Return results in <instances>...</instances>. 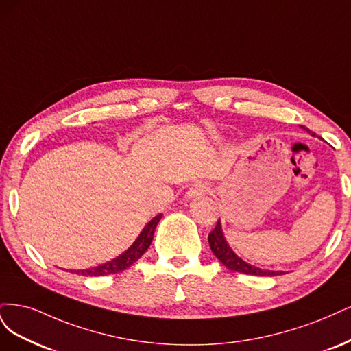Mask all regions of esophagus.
I'll list each match as a JSON object with an SVG mask.
<instances>
[{
	"instance_id": "1",
	"label": "esophagus",
	"mask_w": 351,
	"mask_h": 351,
	"mask_svg": "<svg viewBox=\"0 0 351 351\" xmlns=\"http://www.w3.org/2000/svg\"><path fill=\"white\" fill-rule=\"evenodd\" d=\"M208 191H210V186L206 182H195L189 186V189L186 192V197L188 198H198L201 195L207 194Z\"/></svg>"
}]
</instances>
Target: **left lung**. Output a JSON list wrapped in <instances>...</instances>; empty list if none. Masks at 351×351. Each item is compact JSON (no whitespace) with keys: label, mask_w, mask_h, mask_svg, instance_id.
Here are the masks:
<instances>
[{"label":"left lung","mask_w":351,"mask_h":351,"mask_svg":"<svg viewBox=\"0 0 351 351\" xmlns=\"http://www.w3.org/2000/svg\"><path fill=\"white\" fill-rule=\"evenodd\" d=\"M303 130H306L312 137H315V132H312L309 128H304L303 125L300 127ZM208 243L213 254L217 256L219 261L228 267L232 271H236V273H242V274H250V276H259V277H271V276H281L285 274V271H273V269H263L259 267H255L250 263L243 261L241 256H237L232 247L229 246L228 241L223 234V229H221V223L220 220L217 221L216 228L213 229V232L208 234Z\"/></svg>","instance_id":"8db88e82"}]
</instances>
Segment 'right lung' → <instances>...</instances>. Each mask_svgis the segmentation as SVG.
Here are the masks:
<instances>
[{
    "label": "right lung",
    "instance_id": "1",
    "mask_svg": "<svg viewBox=\"0 0 351 351\" xmlns=\"http://www.w3.org/2000/svg\"><path fill=\"white\" fill-rule=\"evenodd\" d=\"M163 214H157L156 217H153L149 223L144 226V229L138 234L137 239L134 241V243L128 247L125 252H122L119 256L110 259V261L100 264L93 268H87V269H71V273L78 274V276H84V277H99V276H109V274H117L121 273V271L130 268L137 259L141 258V255L149 250V246L152 245L153 241V234L156 230L157 223L160 221Z\"/></svg>",
    "mask_w": 351,
    "mask_h": 351
}]
</instances>
